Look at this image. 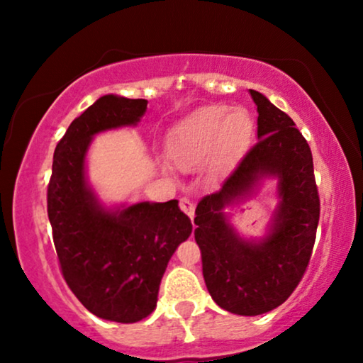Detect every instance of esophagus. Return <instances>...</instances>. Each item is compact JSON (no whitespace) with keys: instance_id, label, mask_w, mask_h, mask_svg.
Here are the masks:
<instances>
[{"instance_id":"esophagus-1","label":"esophagus","mask_w":363,"mask_h":363,"mask_svg":"<svg viewBox=\"0 0 363 363\" xmlns=\"http://www.w3.org/2000/svg\"><path fill=\"white\" fill-rule=\"evenodd\" d=\"M180 208L185 215H188L193 220V216H195V203L188 200V198H180Z\"/></svg>"}]
</instances>
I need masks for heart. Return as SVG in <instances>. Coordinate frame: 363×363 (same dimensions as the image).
<instances>
[{
    "label": "heart",
    "instance_id": "obj_1",
    "mask_svg": "<svg viewBox=\"0 0 363 363\" xmlns=\"http://www.w3.org/2000/svg\"><path fill=\"white\" fill-rule=\"evenodd\" d=\"M255 122L246 108L206 106L168 132L167 155L182 170H195L211 157V168L226 165L250 140Z\"/></svg>",
    "mask_w": 363,
    "mask_h": 363
}]
</instances>
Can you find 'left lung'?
Listing matches in <instances>:
<instances>
[{"instance_id":"obj_1","label":"left lung","mask_w":363,"mask_h":363,"mask_svg":"<svg viewBox=\"0 0 363 363\" xmlns=\"http://www.w3.org/2000/svg\"><path fill=\"white\" fill-rule=\"evenodd\" d=\"M250 92L257 106L259 140L195 211V240L208 291L221 309L240 315L264 314L294 292L309 266L320 216L309 143L286 112L262 94ZM266 174L280 178L275 225L264 242H242L220 210Z\"/></svg>"}]
</instances>
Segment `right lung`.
Instances as JSON below:
<instances>
[{"label":"right lung","mask_w":363,"mask_h":363,"mask_svg":"<svg viewBox=\"0 0 363 363\" xmlns=\"http://www.w3.org/2000/svg\"><path fill=\"white\" fill-rule=\"evenodd\" d=\"M145 99L104 96L74 118L54 150L48 216L59 269L74 296L101 319L130 324L157 306L158 286L191 221L177 200L106 211L89 190L84 158L94 133L133 125Z\"/></svg>","instance_id":"1"}]
</instances>
